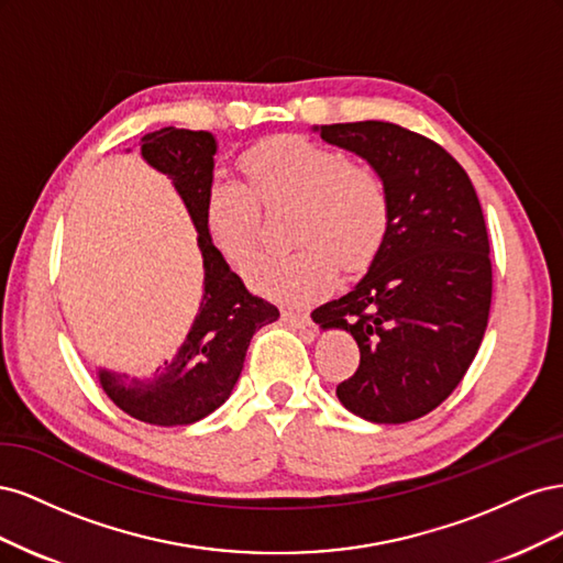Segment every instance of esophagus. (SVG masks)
Returning a JSON list of instances; mask_svg holds the SVG:
<instances>
[{
    "label": "esophagus",
    "instance_id": "obj_1",
    "mask_svg": "<svg viewBox=\"0 0 563 563\" xmlns=\"http://www.w3.org/2000/svg\"><path fill=\"white\" fill-rule=\"evenodd\" d=\"M282 319L284 323H288V327H296V329H305L310 327V317L305 312H296V310H284L282 312Z\"/></svg>",
    "mask_w": 563,
    "mask_h": 563
}]
</instances>
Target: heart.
<instances>
[{
  "mask_svg": "<svg viewBox=\"0 0 563 563\" xmlns=\"http://www.w3.org/2000/svg\"><path fill=\"white\" fill-rule=\"evenodd\" d=\"M249 185L213 178L203 203V225L218 253L244 265L258 242L261 201H298L291 253H263L246 277L255 291L305 305L331 286L338 263L364 267L389 230V195L368 166L352 164L343 152L302 135H277L242 157Z\"/></svg>",
  "mask_w": 563,
  "mask_h": 563,
  "instance_id": "1",
  "label": "heart"
}]
</instances>
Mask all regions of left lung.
Here are the masks:
<instances>
[{"instance_id": "8db88e82", "label": "left lung", "mask_w": 563, "mask_h": 563, "mask_svg": "<svg viewBox=\"0 0 563 563\" xmlns=\"http://www.w3.org/2000/svg\"><path fill=\"white\" fill-rule=\"evenodd\" d=\"M368 162L389 195V230L352 291L312 312L347 331L360 368L335 395L371 422L399 424L444 401L467 373L488 323V234L465 168L420 133L389 122L312 126Z\"/></svg>"}]
</instances>
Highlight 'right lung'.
<instances>
[{"label":"right lung","instance_id":"obj_1","mask_svg":"<svg viewBox=\"0 0 563 563\" xmlns=\"http://www.w3.org/2000/svg\"><path fill=\"white\" fill-rule=\"evenodd\" d=\"M141 157L174 183L192 225L203 263V296L183 345L145 378L98 368L106 395L135 420L162 428L192 424L232 395L253 333L279 319L275 305L246 291L203 225L218 143L209 131L166 126L145 133ZM129 152V150H126Z\"/></svg>","mask_w":563,"mask_h":563}]
</instances>
